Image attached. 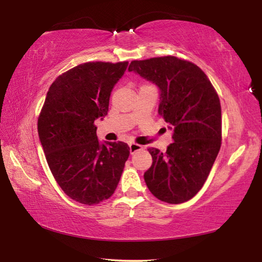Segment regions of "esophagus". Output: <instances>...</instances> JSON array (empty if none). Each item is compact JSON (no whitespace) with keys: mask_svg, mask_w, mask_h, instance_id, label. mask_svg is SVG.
Returning a JSON list of instances; mask_svg holds the SVG:
<instances>
[{"mask_svg":"<svg viewBox=\"0 0 262 262\" xmlns=\"http://www.w3.org/2000/svg\"><path fill=\"white\" fill-rule=\"evenodd\" d=\"M142 148V145H140V144H137V143H134V142H130L129 143V151H130V154L133 155V154H135L136 151H139V150H141Z\"/></svg>","mask_w":262,"mask_h":262,"instance_id":"34e87169","label":"esophagus"}]
</instances>
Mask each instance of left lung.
Returning <instances> with one entry per match:
<instances>
[{"label":"left lung","mask_w":262,"mask_h":262,"mask_svg":"<svg viewBox=\"0 0 262 262\" xmlns=\"http://www.w3.org/2000/svg\"><path fill=\"white\" fill-rule=\"evenodd\" d=\"M128 72L158 88V113L173 140L165 152L148 149L152 164L144 172L145 184L161 201H188L202 188L220 151L219 96L198 66L176 56L133 61Z\"/></svg>","instance_id":"obj_1"}]
</instances>
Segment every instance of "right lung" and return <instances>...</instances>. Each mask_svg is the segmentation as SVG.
Segmentation results:
<instances>
[{
	"mask_svg": "<svg viewBox=\"0 0 262 262\" xmlns=\"http://www.w3.org/2000/svg\"><path fill=\"white\" fill-rule=\"evenodd\" d=\"M128 62H88L57 77L39 115L38 134L56 183L73 200L98 205L114 193L129 147L99 141L95 121L107 115L111 92Z\"/></svg>",
	"mask_w": 262,
	"mask_h": 262,
	"instance_id": "obj_1",
	"label": "right lung"
}]
</instances>
